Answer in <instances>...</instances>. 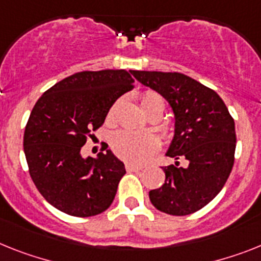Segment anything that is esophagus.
<instances>
[{"label": "esophagus", "mask_w": 261, "mask_h": 261, "mask_svg": "<svg viewBox=\"0 0 261 261\" xmlns=\"http://www.w3.org/2000/svg\"><path fill=\"white\" fill-rule=\"evenodd\" d=\"M126 170H127V171H141L142 167H141V166H135V164L127 163L126 164Z\"/></svg>", "instance_id": "esophagus-1"}]
</instances>
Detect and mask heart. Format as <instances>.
Here are the masks:
<instances>
[{"label":"heart","mask_w":261,"mask_h":261,"mask_svg":"<svg viewBox=\"0 0 261 261\" xmlns=\"http://www.w3.org/2000/svg\"><path fill=\"white\" fill-rule=\"evenodd\" d=\"M142 109L146 111V114H151L154 111L164 110L163 98L155 91L147 90L141 95ZM118 102L114 103L107 114V120H113L117 113ZM113 150L115 154L133 164H143L150 159L152 155L156 152L159 148V142L155 137L148 134H139V133H133V131H120L113 138Z\"/></svg>","instance_id":"obj_1"}]
</instances>
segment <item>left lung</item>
<instances>
[{
  "instance_id": "left-lung-1",
  "label": "left lung",
  "mask_w": 261,
  "mask_h": 261,
  "mask_svg": "<svg viewBox=\"0 0 261 261\" xmlns=\"http://www.w3.org/2000/svg\"><path fill=\"white\" fill-rule=\"evenodd\" d=\"M131 74L163 95L175 114V137L167 156L185 159L163 167V186L148 192L155 208L174 216L194 214L224 187L235 162V122L210 87L181 73Z\"/></svg>"
}]
</instances>
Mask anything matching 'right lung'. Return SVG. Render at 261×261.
Listing matches in <instances>:
<instances>
[{
  "instance_id": "add662e5",
  "label": "right lung",
  "mask_w": 261,
  "mask_h": 261,
  "mask_svg": "<svg viewBox=\"0 0 261 261\" xmlns=\"http://www.w3.org/2000/svg\"><path fill=\"white\" fill-rule=\"evenodd\" d=\"M130 73H75L45 91L30 113L23 134L29 174L43 198L67 215L89 218L106 211L126 174L110 150L83 159L81 148L103 124L114 102L134 89Z\"/></svg>"
}]
</instances>
